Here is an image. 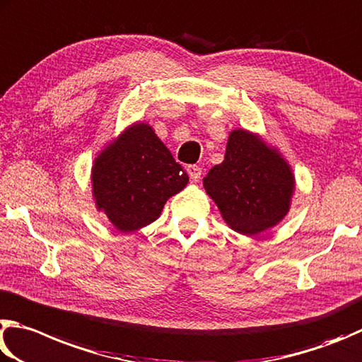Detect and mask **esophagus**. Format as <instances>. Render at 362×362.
<instances>
[{
    "label": "esophagus",
    "instance_id": "1",
    "mask_svg": "<svg viewBox=\"0 0 362 362\" xmlns=\"http://www.w3.org/2000/svg\"><path fill=\"white\" fill-rule=\"evenodd\" d=\"M186 170H187V175L192 180V182H199L200 176H202V168L197 167V165H189Z\"/></svg>",
    "mask_w": 362,
    "mask_h": 362
}]
</instances>
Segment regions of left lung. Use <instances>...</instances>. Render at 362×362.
<instances>
[{
    "label": "left lung",
    "mask_w": 362,
    "mask_h": 362,
    "mask_svg": "<svg viewBox=\"0 0 362 362\" xmlns=\"http://www.w3.org/2000/svg\"><path fill=\"white\" fill-rule=\"evenodd\" d=\"M204 187L224 223L246 237L274 229L286 218L296 192L289 162L259 133H229L224 160L208 171Z\"/></svg>",
    "instance_id": "8db88e82"
}]
</instances>
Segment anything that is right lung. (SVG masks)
Instances as JSON below:
<instances>
[{"instance_id":"add662e5","label":"right lung","mask_w":362,"mask_h":362,"mask_svg":"<svg viewBox=\"0 0 362 362\" xmlns=\"http://www.w3.org/2000/svg\"><path fill=\"white\" fill-rule=\"evenodd\" d=\"M90 182L97 211L129 233L160 218L189 177L149 124L133 122L97 152Z\"/></svg>"}]
</instances>
